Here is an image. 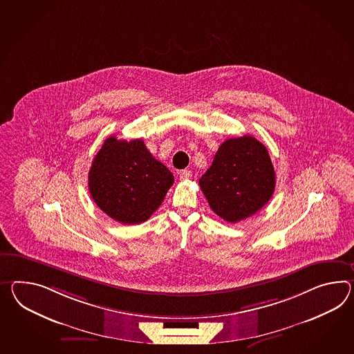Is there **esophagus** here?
Segmentation results:
<instances>
[{"mask_svg": "<svg viewBox=\"0 0 354 354\" xmlns=\"http://www.w3.org/2000/svg\"><path fill=\"white\" fill-rule=\"evenodd\" d=\"M190 176H192V171H189V170H181L180 173H179L180 180H188Z\"/></svg>", "mask_w": 354, "mask_h": 354, "instance_id": "1", "label": "esophagus"}]
</instances>
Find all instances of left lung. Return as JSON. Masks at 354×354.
<instances>
[{"label":"left lung","mask_w":354,"mask_h":354,"mask_svg":"<svg viewBox=\"0 0 354 354\" xmlns=\"http://www.w3.org/2000/svg\"><path fill=\"white\" fill-rule=\"evenodd\" d=\"M268 148L250 136L225 140L199 187L216 215L238 223L268 203L275 190Z\"/></svg>","instance_id":"left-lung-1"}]
</instances>
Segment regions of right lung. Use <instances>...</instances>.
<instances>
[{"label":"right lung","instance_id":"obj_1","mask_svg":"<svg viewBox=\"0 0 354 354\" xmlns=\"http://www.w3.org/2000/svg\"><path fill=\"white\" fill-rule=\"evenodd\" d=\"M171 171L157 161L142 139L109 137L88 174L95 205L121 224L147 221L173 185Z\"/></svg>","mask_w":354,"mask_h":354}]
</instances>
